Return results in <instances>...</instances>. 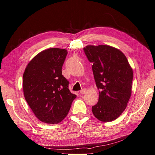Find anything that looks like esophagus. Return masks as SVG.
<instances>
[{"label": "esophagus", "instance_id": "1", "mask_svg": "<svg viewBox=\"0 0 155 155\" xmlns=\"http://www.w3.org/2000/svg\"><path fill=\"white\" fill-rule=\"evenodd\" d=\"M86 92H87L86 88H83V89H82V90H81L79 92H80L81 94H85Z\"/></svg>", "mask_w": 155, "mask_h": 155}]
</instances>
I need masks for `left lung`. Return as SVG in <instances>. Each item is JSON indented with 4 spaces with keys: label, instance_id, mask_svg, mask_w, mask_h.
Returning a JSON list of instances; mask_svg holds the SVG:
<instances>
[{
    "label": "left lung",
    "instance_id": "1",
    "mask_svg": "<svg viewBox=\"0 0 155 155\" xmlns=\"http://www.w3.org/2000/svg\"><path fill=\"white\" fill-rule=\"evenodd\" d=\"M84 51L89 61L99 92V100L92 107L101 121L118 118L124 111L132 92L133 71L125 54L109 45H87Z\"/></svg>",
    "mask_w": 155,
    "mask_h": 155
}]
</instances>
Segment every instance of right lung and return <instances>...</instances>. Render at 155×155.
Here are the masks:
<instances>
[{"mask_svg":"<svg viewBox=\"0 0 155 155\" xmlns=\"http://www.w3.org/2000/svg\"><path fill=\"white\" fill-rule=\"evenodd\" d=\"M68 54L66 49L41 51L27 64L23 74L25 98L35 116L46 124L63 121L76 95L70 92L68 81L62 75Z\"/></svg>","mask_w":155,"mask_h":155,"instance_id":"obj_1","label":"right lung"}]
</instances>
